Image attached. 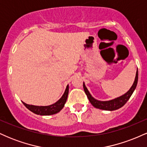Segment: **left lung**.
I'll use <instances>...</instances> for the list:
<instances>
[{
	"label": "left lung",
	"instance_id": "1",
	"mask_svg": "<svg viewBox=\"0 0 147 147\" xmlns=\"http://www.w3.org/2000/svg\"><path fill=\"white\" fill-rule=\"evenodd\" d=\"M138 71L137 70L136 71V78H135L134 82H133L132 86L131 87V88L129 89L125 94L122 95L120 97H117V98H115L113 99H111L109 101H99L97 100L94 98L92 95H90V92L87 89L86 86L85 84H83L84 86V90L85 91V93L86 94L88 98L89 101L91 103L92 106L94 107L97 108V109H102V110L104 111H115L117 110V109H120L121 107H122L124 104L127 102V101L129 100L131 96L132 95L133 92H134L135 89H136V86H137L138 84Z\"/></svg>",
	"mask_w": 147,
	"mask_h": 147
}]
</instances>
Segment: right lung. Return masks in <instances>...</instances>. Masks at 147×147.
Returning <instances> with one entry per match:
<instances>
[{"label": "right lung", "mask_w": 147, "mask_h": 147, "mask_svg": "<svg viewBox=\"0 0 147 147\" xmlns=\"http://www.w3.org/2000/svg\"><path fill=\"white\" fill-rule=\"evenodd\" d=\"M69 91V86L67 85L66 88H65V92L62 97L55 102V104H51L49 106H34L30 105V104H25L23 102L25 107L29 109L30 111L36 115H51L56 114L59 113L63 108L66 102L67 98H68Z\"/></svg>", "instance_id": "right-lung-1"}]
</instances>
